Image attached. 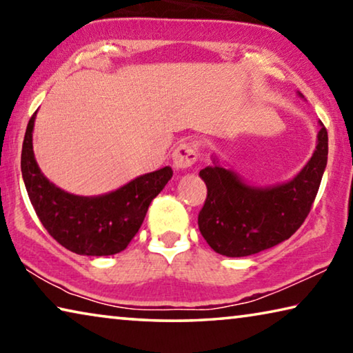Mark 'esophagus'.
Masks as SVG:
<instances>
[{
	"instance_id": "obj_1",
	"label": "esophagus",
	"mask_w": 353,
	"mask_h": 353,
	"mask_svg": "<svg viewBox=\"0 0 353 353\" xmlns=\"http://www.w3.org/2000/svg\"><path fill=\"white\" fill-rule=\"evenodd\" d=\"M198 160V152H196L194 145L191 143H181L172 152V162L177 170L191 168Z\"/></svg>"
}]
</instances>
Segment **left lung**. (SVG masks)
<instances>
[{
    "label": "left lung",
    "instance_id": "left-lung-1",
    "mask_svg": "<svg viewBox=\"0 0 353 353\" xmlns=\"http://www.w3.org/2000/svg\"><path fill=\"white\" fill-rule=\"evenodd\" d=\"M327 154L328 135L321 124L313 157L292 181L277 187H249L219 165L201 170L207 198L198 224L208 246L225 256H248L288 240L312 210Z\"/></svg>",
    "mask_w": 353,
    "mask_h": 353
}]
</instances>
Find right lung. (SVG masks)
Instances as JSON below:
<instances>
[{
  "label": "right lung",
  "instance_id": "1",
  "mask_svg": "<svg viewBox=\"0 0 353 353\" xmlns=\"http://www.w3.org/2000/svg\"><path fill=\"white\" fill-rule=\"evenodd\" d=\"M37 112L26 128L21 149V174L35 213L54 240L79 255L121 252L146 216L148 207L172 177L170 166L134 179L109 194L85 198L57 188L41 174L32 151Z\"/></svg>",
  "mask_w": 353,
  "mask_h": 353
}]
</instances>
